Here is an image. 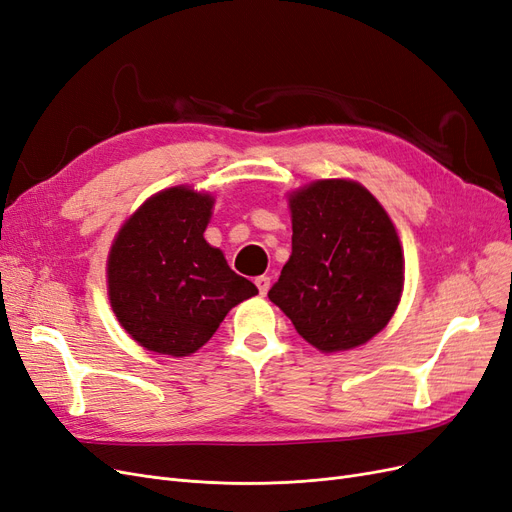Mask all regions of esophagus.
I'll return each instance as SVG.
<instances>
[{"mask_svg":"<svg viewBox=\"0 0 512 512\" xmlns=\"http://www.w3.org/2000/svg\"><path fill=\"white\" fill-rule=\"evenodd\" d=\"M254 284H256V288H258V292L264 296V294L269 292L271 277H267V275H260V277H256V279H254Z\"/></svg>","mask_w":512,"mask_h":512,"instance_id":"obj_1","label":"esophagus"}]
</instances>
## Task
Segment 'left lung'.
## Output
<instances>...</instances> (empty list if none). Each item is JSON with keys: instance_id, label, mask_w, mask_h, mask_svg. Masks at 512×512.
<instances>
[{"instance_id": "left-lung-1", "label": "left lung", "mask_w": 512, "mask_h": 512, "mask_svg": "<svg viewBox=\"0 0 512 512\" xmlns=\"http://www.w3.org/2000/svg\"><path fill=\"white\" fill-rule=\"evenodd\" d=\"M290 211L292 256L269 298L326 354L373 339L392 320L404 279L385 209L356 182L320 180L294 192Z\"/></svg>"}]
</instances>
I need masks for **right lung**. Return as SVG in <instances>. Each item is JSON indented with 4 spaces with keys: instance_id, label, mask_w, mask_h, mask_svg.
Listing matches in <instances>:
<instances>
[{
    "instance_id": "1",
    "label": "right lung",
    "mask_w": 512,
    "mask_h": 512,
    "mask_svg": "<svg viewBox=\"0 0 512 512\" xmlns=\"http://www.w3.org/2000/svg\"><path fill=\"white\" fill-rule=\"evenodd\" d=\"M211 205L209 195L184 186L158 192L120 228L112 245V309L122 328L156 354H195L228 311L258 294L205 241Z\"/></svg>"
}]
</instances>
